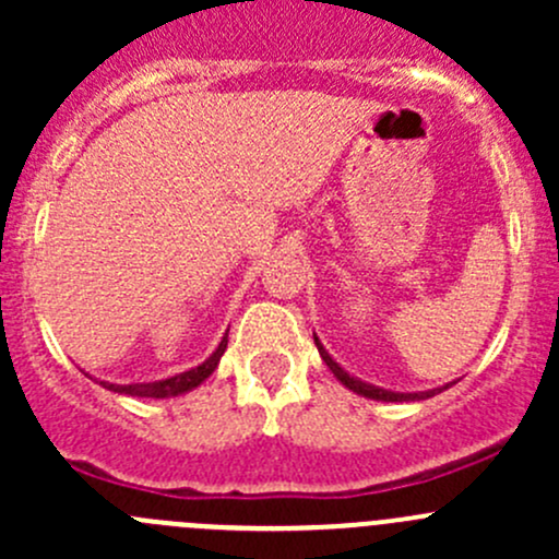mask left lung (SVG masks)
<instances>
[{
  "mask_svg": "<svg viewBox=\"0 0 559 559\" xmlns=\"http://www.w3.org/2000/svg\"><path fill=\"white\" fill-rule=\"evenodd\" d=\"M313 341H316V348H319L321 359H324V362H326V368H330L332 373H335V379L341 381L343 386L352 389V392L362 394V397L384 400V403H416V400H427V397H432V394H438V392H443V389H449V384H447V386H438V389H427V392H392V389L373 386V384H368V381H362V379H357V376H352V373H348V370H343L341 365H337L335 359L330 357V352H326V348L321 346L319 337L313 335Z\"/></svg>",
  "mask_w": 559,
  "mask_h": 559,
  "instance_id": "obj_1",
  "label": "left lung"
}]
</instances>
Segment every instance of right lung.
I'll use <instances>...</instances> for the list:
<instances>
[{
    "instance_id": "right-lung-1",
    "label": "right lung",
    "mask_w": 559,
    "mask_h": 559,
    "mask_svg": "<svg viewBox=\"0 0 559 559\" xmlns=\"http://www.w3.org/2000/svg\"><path fill=\"white\" fill-rule=\"evenodd\" d=\"M227 335H229V330L224 332L218 348L205 359V362L197 365V368L183 370V373H175V376H170V379L143 381V384H110V381H99V386L110 389V392H118V394H132V397H156V400L178 397V394H186V392H191V389L200 386L202 381H205L207 376L218 368V359H222V354L227 352Z\"/></svg>"
}]
</instances>
